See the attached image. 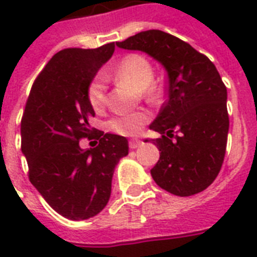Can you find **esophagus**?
I'll return each instance as SVG.
<instances>
[{
    "label": "esophagus",
    "instance_id": "34e87169",
    "mask_svg": "<svg viewBox=\"0 0 257 257\" xmlns=\"http://www.w3.org/2000/svg\"><path fill=\"white\" fill-rule=\"evenodd\" d=\"M141 144H143V143H141L140 140H137V139H132V140H129V148L131 149L139 148Z\"/></svg>",
    "mask_w": 257,
    "mask_h": 257
}]
</instances>
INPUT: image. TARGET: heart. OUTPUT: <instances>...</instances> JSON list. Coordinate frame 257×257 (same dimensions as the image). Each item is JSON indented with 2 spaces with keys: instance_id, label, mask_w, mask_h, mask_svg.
<instances>
[{
  "instance_id": "1",
  "label": "heart",
  "mask_w": 257,
  "mask_h": 257,
  "mask_svg": "<svg viewBox=\"0 0 257 257\" xmlns=\"http://www.w3.org/2000/svg\"><path fill=\"white\" fill-rule=\"evenodd\" d=\"M108 74L133 84L140 89L141 94L147 100L153 101L157 98V88L152 84L155 70L148 58L141 54L131 53L125 56ZM88 100L94 110H101L106 104V82L102 74H97L89 82ZM148 118V114L145 112L118 113L109 120V128L118 135L135 136L140 132Z\"/></svg>"
}]
</instances>
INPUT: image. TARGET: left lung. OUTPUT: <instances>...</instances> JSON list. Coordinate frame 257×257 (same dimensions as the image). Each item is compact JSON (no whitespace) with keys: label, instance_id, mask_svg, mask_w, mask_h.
Segmentation results:
<instances>
[{"label":"left lung","instance_id":"8db88e82","mask_svg":"<svg viewBox=\"0 0 257 257\" xmlns=\"http://www.w3.org/2000/svg\"><path fill=\"white\" fill-rule=\"evenodd\" d=\"M116 45L148 53L168 73V98L149 125L161 135L152 140L160 151L153 180L181 197L207 189L221 169L229 129L227 88L213 62L161 30L140 32Z\"/></svg>","mask_w":257,"mask_h":257}]
</instances>
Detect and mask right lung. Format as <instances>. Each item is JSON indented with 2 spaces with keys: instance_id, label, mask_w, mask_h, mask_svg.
Masks as SVG:
<instances>
[{
  "instance_id": "1",
  "label": "right lung",
  "mask_w": 257,
  "mask_h": 257,
  "mask_svg": "<svg viewBox=\"0 0 257 257\" xmlns=\"http://www.w3.org/2000/svg\"><path fill=\"white\" fill-rule=\"evenodd\" d=\"M113 52L114 42L60 50L36 78L22 114L21 149L30 183L66 219L85 220L104 209L114 168L128 155L125 137L94 132L88 122L94 116L89 82ZM85 137L99 145L81 150L79 140Z\"/></svg>"
}]
</instances>
